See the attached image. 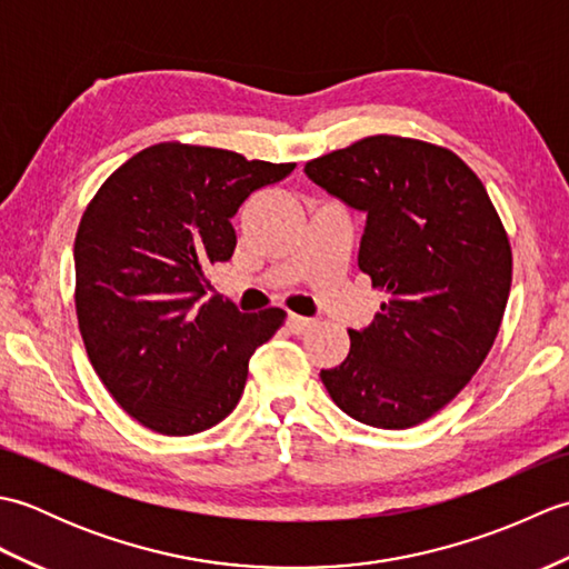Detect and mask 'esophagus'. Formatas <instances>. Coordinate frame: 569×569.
<instances>
[{
    "mask_svg": "<svg viewBox=\"0 0 569 569\" xmlns=\"http://www.w3.org/2000/svg\"><path fill=\"white\" fill-rule=\"evenodd\" d=\"M312 325H316V320H310V318H303V316H296V312H291V316H288V330H291L293 335H303V332H308Z\"/></svg>",
    "mask_w": 569,
    "mask_h": 569,
    "instance_id": "obj_1",
    "label": "esophagus"
}]
</instances>
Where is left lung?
<instances>
[{"mask_svg": "<svg viewBox=\"0 0 569 569\" xmlns=\"http://www.w3.org/2000/svg\"><path fill=\"white\" fill-rule=\"evenodd\" d=\"M367 212L359 269L386 293L349 355L320 379L349 418L413 428L465 389L497 340L511 291L509 234L485 183L457 153L377 134L306 163Z\"/></svg>", "mask_w": 569, "mask_h": 569, "instance_id": "obj_1", "label": "left lung"}]
</instances>
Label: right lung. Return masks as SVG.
Returning <instances> with one entry per match:
<instances>
[{
    "label": "right lung",
    "instance_id": "obj_1",
    "mask_svg": "<svg viewBox=\"0 0 569 569\" xmlns=\"http://www.w3.org/2000/svg\"><path fill=\"white\" fill-rule=\"evenodd\" d=\"M296 163L163 141L131 156L94 192L76 234V312L114 401L143 428L196 435L239 403L249 359L286 320L208 298V273L234 253L232 217Z\"/></svg>",
    "mask_w": 569,
    "mask_h": 569
}]
</instances>
